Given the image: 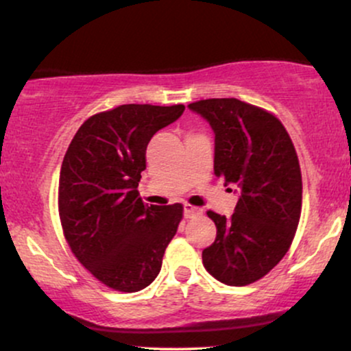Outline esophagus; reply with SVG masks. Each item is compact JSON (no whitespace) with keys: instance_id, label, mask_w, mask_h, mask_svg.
<instances>
[{"instance_id":"esophagus-1","label":"esophagus","mask_w":351,"mask_h":351,"mask_svg":"<svg viewBox=\"0 0 351 351\" xmlns=\"http://www.w3.org/2000/svg\"><path fill=\"white\" fill-rule=\"evenodd\" d=\"M183 213H184V217H193V216H196V215H201V213H203V209L201 208H196V206H193V204H184L183 206Z\"/></svg>"}]
</instances>
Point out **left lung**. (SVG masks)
<instances>
[{"label": "left lung", "instance_id": "8db88e82", "mask_svg": "<svg viewBox=\"0 0 351 351\" xmlns=\"http://www.w3.org/2000/svg\"><path fill=\"white\" fill-rule=\"evenodd\" d=\"M215 132V173L237 186L231 217L208 211L216 239L203 251L215 279L243 287L264 277L291 247L300 219L302 175L295 148L272 114L237 99L189 104Z\"/></svg>", "mask_w": 351, "mask_h": 351}]
</instances>
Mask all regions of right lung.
I'll return each instance as SVG.
<instances>
[{
	"label": "right lung",
	"mask_w": 351,
	"mask_h": 351,
	"mask_svg": "<svg viewBox=\"0 0 351 351\" xmlns=\"http://www.w3.org/2000/svg\"><path fill=\"white\" fill-rule=\"evenodd\" d=\"M183 112L148 104L100 112L80 125L64 156V236L79 263L114 291L138 292L155 280L183 217L181 204L148 206L136 189L148 142Z\"/></svg>",
	"instance_id": "add662e5"
}]
</instances>
